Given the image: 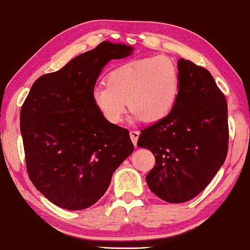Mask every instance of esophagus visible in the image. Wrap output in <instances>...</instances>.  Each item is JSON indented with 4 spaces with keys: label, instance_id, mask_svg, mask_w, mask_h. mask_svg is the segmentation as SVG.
<instances>
[{
    "label": "esophagus",
    "instance_id": "1",
    "mask_svg": "<svg viewBox=\"0 0 250 250\" xmlns=\"http://www.w3.org/2000/svg\"><path fill=\"white\" fill-rule=\"evenodd\" d=\"M129 136H130V140H132V142H133V144L136 146L138 136H140V132H138V130H130Z\"/></svg>",
    "mask_w": 250,
    "mask_h": 250
}]
</instances>
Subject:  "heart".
<instances>
[{
    "instance_id": "b5f03b06",
    "label": "heart",
    "mask_w": 250,
    "mask_h": 250,
    "mask_svg": "<svg viewBox=\"0 0 250 250\" xmlns=\"http://www.w3.org/2000/svg\"><path fill=\"white\" fill-rule=\"evenodd\" d=\"M180 80L178 64L171 58L145 57L115 66L106 76V85L94 87L91 99L110 125L124 121L128 105L134 120L154 123L174 108Z\"/></svg>"
}]
</instances>
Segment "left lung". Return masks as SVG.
Returning <instances> with one entry per match:
<instances>
[{
	"label": "left lung",
	"mask_w": 250,
	"mask_h": 250,
	"mask_svg": "<svg viewBox=\"0 0 250 250\" xmlns=\"http://www.w3.org/2000/svg\"><path fill=\"white\" fill-rule=\"evenodd\" d=\"M180 93L172 112L141 130L137 146L155 165L146 175L153 193L170 203L189 201L208 186L228 152V106L206 68L180 58Z\"/></svg>",
	"instance_id": "obj_1"
}]
</instances>
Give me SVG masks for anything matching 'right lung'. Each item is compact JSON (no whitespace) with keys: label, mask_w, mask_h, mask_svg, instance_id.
<instances>
[{"label":"right lung","mask_w":250,"mask_h":250,"mask_svg":"<svg viewBox=\"0 0 250 250\" xmlns=\"http://www.w3.org/2000/svg\"><path fill=\"white\" fill-rule=\"evenodd\" d=\"M133 50L104 41L60 70L41 76L23 103L20 128L29 178L60 208L95 205L134 151L128 130L107 123L91 99L103 68Z\"/></svg>","instance_id":"right-lung-1"}]
</instances>
